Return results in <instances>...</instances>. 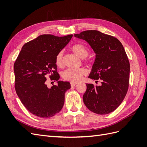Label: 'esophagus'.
I'll list each match as a JSON object with an SVG mask.
<instances>
[{
	"instance_id": "obj_1",
	"label": "esophagus",
	"mask_w": 147,
	"mask_h": 147,
	"mask_svg": "<svg viewBox=\"0 0 147 147\" xmlns=\"http://www.w3.org/2000/svg\"><path fill=\"white\" fill-rule=\"evenodd\" d=\"M78 83L76 82H71V87H74V86H76Z\"/></svg>"
}]
</instances>
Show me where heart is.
Returning a JSON list of instances; mask_svg holds the SVG:
<instances>
[{"mask_svg": "<svg viewBox=\"0 0 147 147\" xmlns=\"http://www.w3.org/2000/svg\"><path fill=\"white\" fill-rule=\"evenodd\" d=\"M71 50L74 54L81 58H84V61H88L89 59L86 57L89 54V49L85 45L78 43H75L71 47ZM56 65L58 67H62L63 66V52H59L56 56L55 59ZM86 74V70L83 67L80 68L73 69L69 68L65 70L62 74V77L66 81H69L71 82H77L80 81Z\"/></svg>", "mask_w": 147, "mask_h": 147, "instance_id": "heart-1", "label": "heart"}]
</instances>
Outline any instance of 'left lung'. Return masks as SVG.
<instances>
[{"label":"left lung","mask_w":147,"mask_h":147,"mask_svg":"<svg viewBox=\"0 0 147 147\" xmlns=\"http://www.w3.org/2000/svg\"><path fill=\"white\" fill-rule=\"evenodd\" d=\"M74 36L86 40L96 53L89 78L101 81L99 86L86 84L84 103L96 114H109L122 102L129 89L130 63L123 45L114 36L97 30H86Z\"/></svg>","instance_id":"left-lung-1"}]
</instances>
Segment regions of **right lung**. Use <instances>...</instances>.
<instances>
[{
  "instance_id": "add662e5",
  "label": "right lung",
  "mask_w": 147,
  "mask_h": 147,
  "mask_svg": "<svg viewBox=\"0 0 147 147\" xmlns=\"http://www.w3.org/2000/svg\"><path fill=\"white\" fill-rule=\"evenodd\" d=\"M73 35H41L26 43L14 63L15 89L27 109L35 116L49 118L62 109L69 82L59 81L55 59ZM58 81L48 88L46 78Z\"/></svg>"
}]
</instances>
